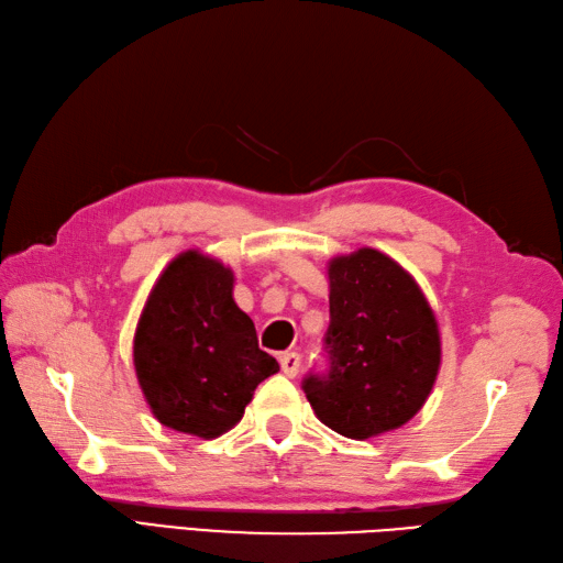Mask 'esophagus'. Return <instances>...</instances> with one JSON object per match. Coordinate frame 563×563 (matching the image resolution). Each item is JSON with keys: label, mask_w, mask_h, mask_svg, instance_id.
<instances>
[{"label": "esophagus", "mask_w": 563, "mask_h": 563, "mask_svg": "<svg viewBox=\"0 0 563 563\" xmlns=\"http://www.w3.org/2000/svg\"><path fill=\"white\" fill-rule=\"evenodd\" d=\"M299 364H302V360H299L297 352H285V355H280V369L285 376H297Z\"/></svg>", "instance_id": "1"}]
</instances>
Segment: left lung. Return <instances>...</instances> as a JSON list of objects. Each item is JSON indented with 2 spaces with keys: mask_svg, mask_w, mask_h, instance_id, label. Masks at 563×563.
<instances>
[{
  "mask_svg": "<svg viewBox=\"0 0 563 563\" xmlns=\"http://www.w3.org/2000/svg\"><path fill=\"white\" fill-rule=\"evenodd\" d=\"M329 372L305 378L319 420L364 441L410 422L434 388L441 338L434 311L398 261L362 246L329 264Z\"/></svg>",
  "mask_w": 563,
  "mask_h": 563,
  "instance_id": "left-lung-1",
  "label": "left lung"
}]
</instances>
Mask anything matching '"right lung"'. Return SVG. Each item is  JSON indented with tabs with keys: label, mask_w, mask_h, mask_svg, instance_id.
<instances>
[{
	"label": "right lung",
	"mask_w": 563,
	"mask_h": 563,
	"mask_svg": "<svg viewBox=\"0 0 563 563\" xmlns=\"http://www.w3.org/2000/svg\"><path fill=\"white\" fill-rule=\"evenodd\" d=\"M234 273L196 250L167 264L134 335L139 386L161 424L216 439L242 420L256 386L276 374L254 321L234 305Z\"/></svg>",
	"instance_id": "obj_1"
}]
</instances>
